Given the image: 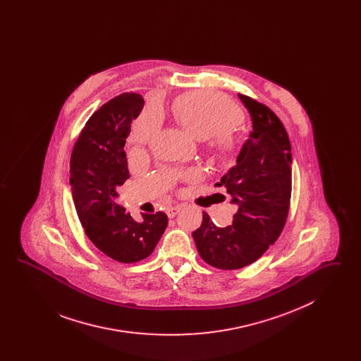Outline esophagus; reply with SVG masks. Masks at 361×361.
<instances>
[{"instance_id":"34e87169","label":"esophagus","mask_w":361,"mask_h":361,"mask_svg":"<svg viewBox=\"0 0 361 361\" xmlns=\"http://www.w3.org/2000/svg\"><path fill=\"white\" fill-rule=\"evenodd\" d=\"M180 209H181V207L180 206L168 207V208H166V215H168L169 218H174V216L180 212Z\"/></svg>"}]
</instances>
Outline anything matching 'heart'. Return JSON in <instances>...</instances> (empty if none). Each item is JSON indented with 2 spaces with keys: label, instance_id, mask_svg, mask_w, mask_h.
Instances as JSON below:
<instances>
[{
  "label": "heart",
  "instance_id": "b5f03b06",
  "mask_svg": "<svg viewBox=\"0 0 361 361\" xmlns=\"http://www.w3.org/2000/svg\"><path fill=\"white\" fill-rule=\"evenodd\" d=\"M173 114L193 137H206V149L218 161H227L235 150L234 126L240 121V111L222 96L208 90H192L176 99ZM154 128V121L140 119L134 130V142L146 145ZM192 173L189 178H195Z\"/></svg>",
  "mask_w": 361,
  "mask_h": 361
}]
</instances>
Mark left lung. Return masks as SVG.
<instances>
[{
    "instance_id": "obj_1",
    "label": "left lung",
    "mask_w": 361,
    "mask_h": 361,
    "mask_svg": "<svg viewBox=\"0 0 361 361\" xmlns=\"http://www.w3.org/2000/svg\"><path fill=\"white\" fill-rule=\"evenodd\" d=\"M247 108L253 131L240 149L237 165L215 187H224L237 206L233 224L218 227L203 212L192 233L208 265L234 271L257 261L280 237L290 211L291 143L275 112L265 104L238 94Z\"/></svg>"
}]
</instances>
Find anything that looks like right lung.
<instances>
[{
  "label": "right lung",
  "mask_w": 361,
  "mask_h": 361,
  "mask_svg": "<svg viewBox=\"0 0 361 361\" xmlns=\"http://www.w3.org/2000/svg\"><path fill=\"white\" fill-rule=\"evenodd\" d=\"M143 104L133 92L104 104L86 121L70 158L73 200L85 234L104 255L123 264L149 257L168 226L164 212L142 214L135 221L115 203L116 189L130 178L124 145Z\"/></svg>",
  "instance_id": "right-lung-1"
}]
</instances>
